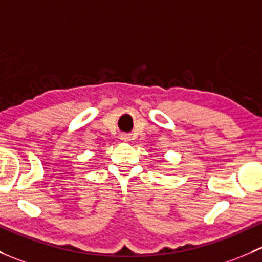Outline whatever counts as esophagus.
<instances>
[{
  "mask_svg": "<svg viewBox=\"0 0 262 262\" xmlns=\"http://www.w3.org/2000/svg\"><path fill=\"white\" fill-rule=\"evenodd\" d=\"M122 139H123V140H128L129 137H128V136H122Z\"/></svg>",
  "mask_w": 262,
  "mask_h": 262,
  "instance_id": "esophagus-1",
  "label": "esophagus"
}]
</instances>
